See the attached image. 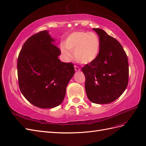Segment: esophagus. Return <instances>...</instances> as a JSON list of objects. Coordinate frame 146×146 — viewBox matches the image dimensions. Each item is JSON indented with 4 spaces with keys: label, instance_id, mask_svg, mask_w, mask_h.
I'll use <instances>...</instances> for the list:
<instances>
[{
    "label": "esophagus",
    "instance_id": "1",
    "mask_svg": "<svg viewBox=\"0 0 146 146\" xmlns=\"http://www.w3.org/2000/svg\"><path fill=\"white\" fill-rule=\"evenodd\" d=\"M74 70H75V71H76V72H78V71H80V68L79 67V66H76V65H74Z\"/></svg>",
    "mask_w": 146,
    "mask_h": 146
}]
</instances>
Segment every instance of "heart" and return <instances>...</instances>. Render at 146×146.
I'll return each instance as SVG.
<instances>
[{
    "instance_id": "b5f03b06",
    "label": "heart",
    "mask_w": 146,
    "mask_h": 146,
    "mask_svg": "<svg viewBox=\"0 0 146 146\" xmlns=\"http://www.w3.org/2000/svg\"><path fill=\"white\" fill-rule=\"evenodd\" d=\"M61 47L62 54L70 57L69 52L74 53L75 60L82 64H89L94 61L100 51V41L94 32H75L67 36Z\"/></svg>"
}]
</instances>
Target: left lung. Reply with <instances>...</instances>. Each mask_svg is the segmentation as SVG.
Wrapping results in <instances>:
<instances>
[{
  "instance_id": "8db88e82",
  "label": "left lung",
  "mask_w": 146,
  "mask_h": 146,
  "mask_svg": "<svg viewBox=\"0 0 146 146\" xmlns=\"http://www.w3.org/2000/svg\"><path fill=\"white\" fill-rule=\"evenodd\" d=\"M93 29L99 36L100 48L96 59L82 68L86 78L85 89L90 102L110 103L118 98L128 86V58L117 40L101 29Z\"/></svg>"
}]
</instances>
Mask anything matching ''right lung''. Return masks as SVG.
<instances>
[{
	"label": "right lung",
	"instance_id": "obj_1",
	"mask_svg": "<svg viewBox=\"0 0 146 146\" xmlns=\"http://www.w3.org/2000/svg\"><path fill=\"white\" fill-rule=\"evenodd\" d=\"M48 31L26 41L18 57V84L27 100L41 108H52L63 102L66 87L74 74L72 62L58 59L60 50Z\"/></svg>",
	"mask_w": 146,
	"mask_h": 146
}]
</instances>
